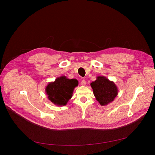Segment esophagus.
Masks as SVG:
<instances>
[{
    "mask_svg": "<svg viewBox=\"0 0 155 155\" xmlns=\"http://www.w3.org/2000/svg\"><path fill=\"white\" fill-rule=\"evenodd\" d=\"M81 85H83V86H85L86 85V81L85 80H82L81 81Z\"/></svg>",
    "mask_w": 155,
    "mask_h": 155,
    "instance_id": "esophagus-1",
    "label": "esophagus"
}]
</instances>
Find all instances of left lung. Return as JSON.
I'll return each mask as SVG.
<instances>
[{
  "label": "left lung",
  "mask_w": 155,
  "mask_h": 155,
  "mask_svg": "<svg viewBox=\"0 0 155 155\" xmlns=\"http://www.w3.org/2000/svg\"><path fill=\"white\" fill-rule=\"evenodd\" d=\"M90 85L96 100L101 106L110 104L118 94V89L114 82L104 76H98Z\"/></svg>",
  "instance_id": "1"
}]
</instances>
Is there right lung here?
Segmentation results:
<instances>
[{
    "instance_id": "obj_1",
    "label": "right lung",
    "mask_w": 155,
    "mask_h": 155,
    "mask_svg": "<svg viewBox=\"0 0 155 155\" xmlns=\"http://www.w3.org/2000/svg\"><path fill=\"white\" fill-rule=\"evenodd\" d=\"M78 85L77 79H69L63 75L50 82L45 88L48 99L57 106H65L72 97L74 88Z\"/></svg>"
}]
</instances>
